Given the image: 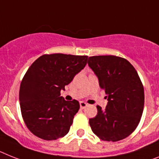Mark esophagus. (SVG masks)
<instances>
[{
    "instance_id": "34e87169",
    "label": "esophagus",
    "mask_w": 159,
    "mask_h": 159,
    "mask_svg": "<svg viewBox=\"0 0 159 159\" xmlns=\"http://www.w3.org/2000/svg\"><path fill=\"white\" fill-rule=\"evenodd\" d=\"M87 103H86V102H80V107H81V109H84L86 108V107H87Z\"/></svg>"
}]
</instances>
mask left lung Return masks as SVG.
I'll use <instances>...</instances> for the list:
<instances>
[{
    "label": "left lung",
    "instance_id": "1",
    "mask_svg": "<svg viewBox=\"0 0 159 159\" xmlns=\"http://www.w3.org/2000/svg\"><path fill=\"white\" fill-rule=\"evenodd\" d=\"M87 62L108 100L105 110L97 106L96 116L89 120L92 131L102 141L125 139L143 113L145 94L138 73L127 60L116 56L90 57Z\"/></svg>",
    "mask_w": 159,
    "mask_h": 159
}]
</instances>
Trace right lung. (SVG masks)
Segmentation results:
<instances>
[{
	"label": "right lung",
	"mask_w": 159,
	"mask_h": 159,
	"mask_svg": "<svg viewBox=\"0 0 159 159\" xmlns=\"http://www.w3.org/2000/svg\"><path fill=\"white\" fill-rule=\"evenodd\" d=\"M87 56L44 54L27 69L20 85L19 101L25 125L46 141L65 137L80 107L77 100L65 101L61 90L86 66Z\"/></svg>",
	"instance_id": "obj_1"
}]
</instances>
